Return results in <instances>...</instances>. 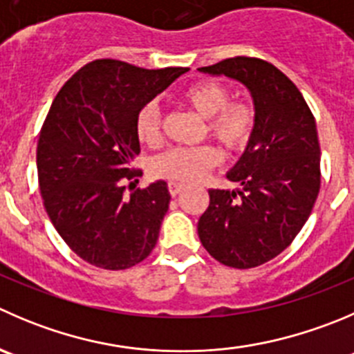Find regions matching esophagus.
Here are the masks:
<instances>
[{
    "label": "esophagus",
    "mask_w": 354,
    "mask_h": 354,
    "mask_svg": "<svg viewBox=\"0 0 354 354\" xmlns=\"http://www.w3.org/2000/svg\"><path fill=\"white\" fill-rule=\"evenodd\" d=\"M167 188H169V194L173 195V197H176V195L183 190L185 185L178 183V181H169V183H167Z\"/></svg>",
    "instance_id": "34e87169"
}]
</instances>
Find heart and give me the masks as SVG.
<instances>
[{
    "instance_id": "heart-1",
    "label": "heart",
    "mask_w": 354,
    "mask_h": 354,
    "mask_svg": "<svg viewBox=\"0 0 354 354\" xmlns=\"http://www.w3.org/2000/svg\"><path fill=\"white\" fill-rule=\"evenodd\" d=\"M180 102L201 119L207 121V133L226 150L239 152L249 143L256 128V111L249 102H230V91L218 81H198L181 91ZM140 143L157 147L162 138L160 112L156 104L140 109L135 121ZM219 153L212 147L173 149L153 159L152 171L174 181H197L218 166Z\"/></svg>"
}]
</instances>
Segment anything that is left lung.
<instances>
[{"label": "left lung", "instance_id": "1", "mask_svg": "<svg viewBox=\"0 0 354 354\" xmlns=\"http://www.w3.org/2000/svg\"><path fill=\"white\" fill-rule=\"evenodd\" d=\"M249 90L256 128L226 178L235 190H209L198 239L232 268L259 266L290 245L320 190L317 122L296 84L261 58L235 57L198 68Z\"/></svg>", "mask_w": 354, "mask_h": 354}]
</instances>
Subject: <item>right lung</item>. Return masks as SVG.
I'll use <instances>...</instances> for the list:
<instances>
[{"label":"right lung","mask_w":354,"mask_h":354,"mask_svg":"<svg viewBox=\"0 0 354 354\" xmlns=\"http://www.w3.org/2000/svg\"><path fill=\"white\" fill-rule=\"evenodd\" d=\"M188 68L149 71L112 58L79 68L58 91L37 142L44 209L81 259L104 270L131 268L159 239L171 195L164 180L124 194L138 176L136 114Z\"/></svg>","instance_id":"1"}]
</instances>
